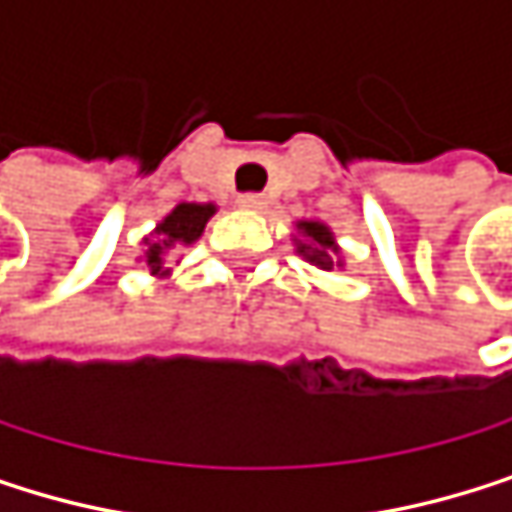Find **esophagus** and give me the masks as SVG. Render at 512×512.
I'll return each mask as SVG.
<instances>
[{
    "instance_id": "1",
    "label": "esophagus",
    "mask_w": 512,
    "mask_h": 512,
    "mask_svg": "<svg viewBox=\"0 0 512 512\" xmlns=\"http://www.w3.org/2000/svg\"><path fill=\"white\" fill-rule=\"evenodd\" d=\"M242 209H261L267 200H264V194H239V200H236Z\"/></svg>"
}]
</instances>
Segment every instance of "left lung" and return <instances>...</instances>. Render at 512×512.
<instances>
[{"label":"left lung","instance_id":"1","mask_svg":"<svg viewBox=\"0 0 512 512\" xmlns=\"http://www.w3.org/2000/svg\"><path fill=\"white\" fill-rule=\"evenodd\" d=\"M297 230H300V239H297V251L303 258L321 270H333V267H342L339 261V245H336V236L330 233L327 224L321 221H297Z\"/></svg>","mask_w":512,"mask_h":512}]
</instances>
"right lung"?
Masks as SVG:
<instances>
[{"mask_svg": "<svg viewBox=\"0 0 512 512\" xmlns=\"http://www.w3.org/2000/svg\"><path fill=\"white\" fill-rule=\"evenodd\" d=\"M215 215V203H179L158 227H155V239L149 242V248L143 251L146 254V267L152 276H167L164 270V251L176 248V245H191L206 221Z\"/></svg>", "mask_w": 512, "mask_h": 512, "instance_id": "1", "label": "right lung"}]
</instances>
